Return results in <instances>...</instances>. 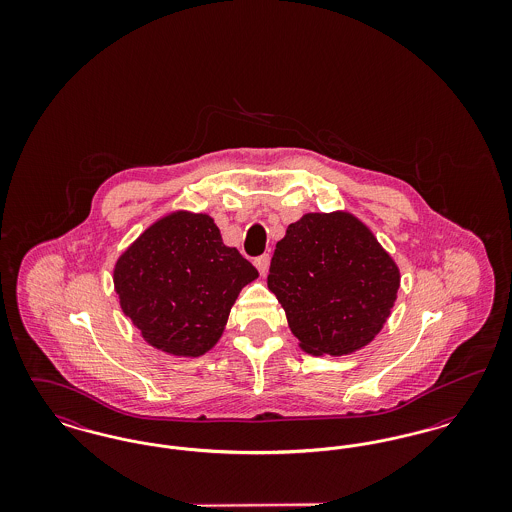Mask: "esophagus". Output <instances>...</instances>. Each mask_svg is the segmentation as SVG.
<instances>
[{"instance_id": "esophagus-1", "label": "esophagus", "mask_w": 512, "mask_h": 512, "mask_svg": "<svg viewBox=\"0 0 512 512\" xmlns=\"http://www.w3.org/2000/svg\"><path fill=\"white\" fill-rule=\"evenodd\" d=\"M268 265H270V255H267V253L255 259V267H257V270H259L263 276L267 274Z\"/></svg>"}]
</instances>
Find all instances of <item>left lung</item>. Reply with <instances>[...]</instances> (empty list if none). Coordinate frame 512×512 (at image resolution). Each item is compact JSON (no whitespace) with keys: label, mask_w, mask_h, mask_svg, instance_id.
<instances>
[{"label":"left lung","mask_w":512,"mask_h":512,"mask_svg":"<svg viewBox=\"0 0 512 512\" xmlns=\"http://www.w3.org/2000/svg\"><path fill=\"white\" fill-rule=\"evenodd\" d=\"M401 274L363 220L347 211L307 213L276 244L268 290L309 355L341 357L384 328Z\"/></svg>","instance_id":"8db88e82"}]
</instances>
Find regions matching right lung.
Returning <instances> with one entry per match:
<instances>
[{"mask_svg":"<svg viewBox=\"0 0 512 512\" xmlns=\"http://www.w3.org/2000/svg\"><path fill=\"white\" fill-rule=\"evenodd\" d=\"M257 276L209 215L172 211L117 259L113 284L122 313L151 347L199 357L217 345L232 305Z\"/></svg>","mask_w":512,"mask_h":512,"instance_id":"obj_1","label":"right lung"}]
</instances>
